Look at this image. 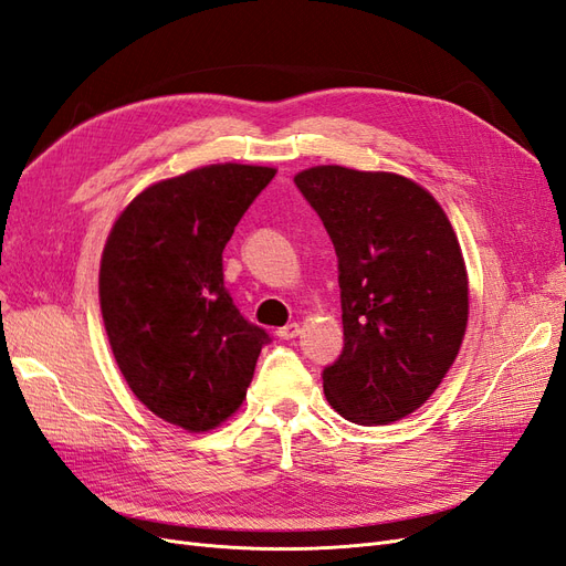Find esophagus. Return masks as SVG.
I'll return each instance as SVG.
<instances>
[{"mask_svg": "<svg viewBox=\"0 0 566 566\" xmlns=\"http://www.w3.org/2000/svg\"><path fill=\"white\" fill-rule=\"evenodd\" d=\"M276 333H279L281 339H293L302 333V325L300 323H287V325H283V328H279Z\"/></svg>", "mask_w": 566, "mask_h": 566, "instance_id": "1", "label": "esophagus"}]
</instances>
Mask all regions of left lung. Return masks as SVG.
Segmentation results:
<instances>
[{
    "mask_svg": "<svg viewBox=\"0 0 566 566\" xmlns=\"http://www.w3.org/2000/svg\"><path fill=\"white\" fill-rule=\"evenodd\" d=\"M295 184L337 252L345 349L323 370L342 418L389 424L447 378L470 316L465 260L447 212L413 179L316 165Z\"/></svg>",
    "mask_w": 566,
    "mask_h": 566,
    "instance_id": "1",
    "label": "left lung"
}]
</instances>
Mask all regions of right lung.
<instances>
[{
  "label": "right lung",
  "mask_w": 566,
  "mask_h": 566,
  "mask_svg": "<svg viewBox=\"0 0 566 566\" xmlns=\"http://www.w3.org/2000/svg\"><path fill=\"white\" fill-rule=\"evenodd\" d=\"M276 167L217 163L150 184L117 214L98 302L125 382L150 413L210 432L243 406L269 335L224 287L221 252Z\"/></svg>",
  "instance_id": "1"
}]
</instances>
